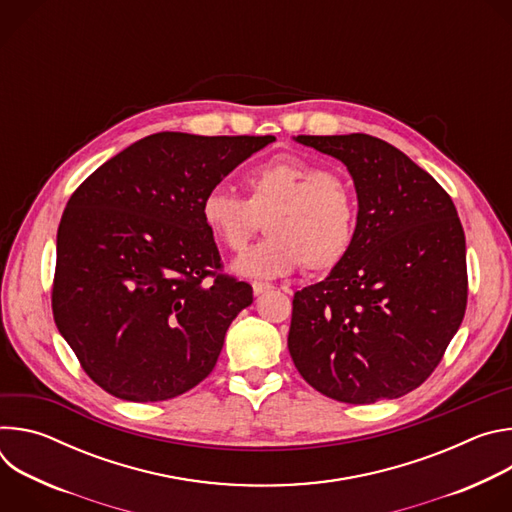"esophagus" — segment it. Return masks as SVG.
<instances>
[{
    "mask_svg": "<svg viewBox=\"0 0 512 512\" xmlns=\"http://www.w3.org/2000/svg\"><path fill=\"white\" fill-rule=\"evenodd\" d=\"M269 289H273V285H271V283H265V281H253V294H255V296H261V294H265V291H269Z\"/></svg>",
    "mask_w": 512,
    "mask_h": 512,
    "instance_id": "34e87169",
    "label": "esophagus"
}]
</instances>
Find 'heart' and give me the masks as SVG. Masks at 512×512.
<instances>
[{"label": "heart", "mask_w": 512, "mask_h": 512, "mask_svg": "<svg viewBox=\"0 0 512 512\" xmlns=\"http://www.w3.org/2000/svg\"><path fill=\"white\" fill-rule=\"evenodd\" d=\"M247 200L214 186L200 202V216L214 241L241 253L259 223L265 239L233 263L243 277L271 279L296 271L340 265L356 239L358 210L350 184L336 172L302 156L283 154L245 176Z\"/></svg>", "instance_id": "b5f03b06"}]
</instances>
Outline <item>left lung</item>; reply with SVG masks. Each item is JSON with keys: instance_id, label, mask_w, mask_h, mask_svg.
<instances>
[{"instance_id": "left-lung-1", "label": "left lung", "mask_w": 512, "mask_h": 512, "mask_svg": "<svg viewBox=\"0 0 512 512\" xmlns=\"http://www.w3.org/2000/svg\"><path fill=\"white\" fill-rule=\"evenodd\" d=\"M340 160L358 198L356 239L294 296L287 348L322 395L364 405L417 389L458 332L466 237L448 192L395 145L367 135H298Z\"/></svg>"}]
</instances>
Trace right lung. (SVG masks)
<instances>
[{
  "label": "right lung",
  "instance_id": "right-lung-1",
  "mask_svg": "<svg viewBox=\"0 0 512 512\" xmlns=\"http://www.w3.org/2000/svg\"><path fill=\"white\" fill-rule=\"evenodd\" d=\"M273 135L143 137L70 196L56 235L52 312L85 373L135 403L206 379L253 287L221 269L204 194Z\"/></svg>",
  "mask_w": 512,
  "mask_h": 512
}]
</instances>
